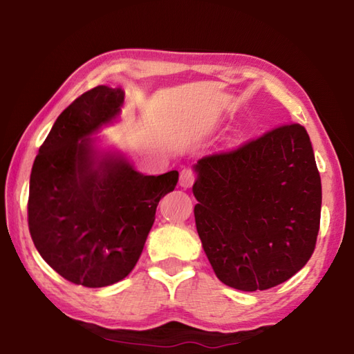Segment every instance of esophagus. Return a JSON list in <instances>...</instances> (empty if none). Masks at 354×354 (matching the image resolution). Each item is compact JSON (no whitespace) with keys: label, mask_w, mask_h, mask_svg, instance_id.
I'll return each mask as SVG.
<instances>
[{"label":"esophagus","mask_w":354,"mask_h":354,"mask_svg":"<svg viewBox=\"0 0 354 354\" xmlns=\"http://www.w3.org/2000/svg\"><path fill=\"white\" fill-rule=\"evenodd\" d=\"M195 178L196 176H195L194 170L183 169L181 173H179V185H181V187H184V189L192 187V184L195 183Z\"/></svg>","instance_id":"1"}]
</instances>
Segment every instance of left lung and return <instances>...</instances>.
Masks as SVG:
<instances>
[{"label":"left lung","mask_w":354,"mask_h":354,"mask_svg":"<svg viewBox=\"0 0 354 354\" xmlns=\"http://www.w3.org/2000/svg\"><path fill=\"white\" fill-rule=\"evenodd\" d=\"M196 231L221 283L266 290L306 266L320 227L322 183L301 124H281L194 167Z\"/></svg>","instance_id":"8db88e82"}]
</instances>
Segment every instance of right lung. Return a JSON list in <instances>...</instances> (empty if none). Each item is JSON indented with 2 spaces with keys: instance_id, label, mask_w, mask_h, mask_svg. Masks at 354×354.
Instances as JSON below:
<instances>
[{
  "instance_id": "right-lung-1",
  "label": "right lung",
  "mask_w": 354,
  "mask_h": 354,
  "mask_svg": "<svg viewBox=\"0 0 354 354\" xmlns=\"http://www.w3.org/2000/svg\"><path fill=\"white\" fill-rule=\"evenodd\" d=\"M122 88L98 86L53 124L29 179L28 225L35 248L70 283L106 287L127 278L142 254L159 200L179 173L136 171L123 156L95 148L93 133L120 115Z\"/></svg>"
}]
</instances>
